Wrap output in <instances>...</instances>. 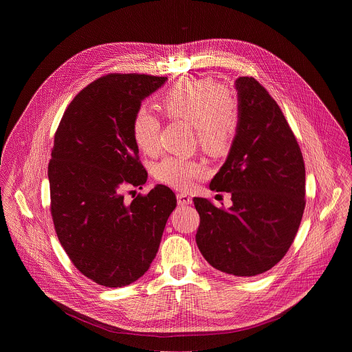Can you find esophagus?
<instances>
[{"label":"esophagus","instance_id":"esophagus-1","mask_svg":"<svg viewBox=\"0 0 352 352\" xmlns=\"http://www.w3.org/2000/svg\"><path fill=\"white\" fill-rule=\"evenodd\" d=\"M177 200H178V205H181V206L192 204V197L189 195H186V193H178L177 195Z\"/></svg>","mask_w":352,"mask_h":352}]
</instances>
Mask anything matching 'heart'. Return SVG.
I'll return each instance as SVG.
<instances>
[{
    "instance_id": "heart-1",
    "label": "heart",
    "mask_w": 352,
    "mask_h": 352,
    "mask_svg": "<svg viewBox=\"0 0 352 352\" xmlns=\"http://www.w3.org/2000/svg\"><path fill=\"white\" fill-rule=\"evenodd\" d=\"M164 116L192 125L196 142L212 157L226 156L234 143L239 111L235 94L210 78H184L167 87L159 102ZM160 118L147 107H139L132 120V136L146 155L160 148ZM206 167L196 160L167 156L153 167L155 178L171 188L186 190L205 178Z\"/></svg>"
}]
</instances>
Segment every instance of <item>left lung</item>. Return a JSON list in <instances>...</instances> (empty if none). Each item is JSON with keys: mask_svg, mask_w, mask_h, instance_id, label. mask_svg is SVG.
Here are the masks:
<instances>
[{"mask_svg": "<svg viewBox=\"0 0 352 352\" xmlns=\"http://www.w3.org/2000/svg\"><path fill=\"white\" fill-rule=\"evenodd\" d=\"M239 125L230 155L210 182L230 192L232 206L193 197L200 223L196 243L219 272L252 277L288 252L305 209V163L281 109L252 76H241Z\"/></svg>", "mask_w": 352, "mask_h": 352, "instance_id": "1", "label": "left lung"}]
</instances>
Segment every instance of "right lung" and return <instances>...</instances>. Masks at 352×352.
<instances>
[{
  "mask_svg": "<svg viewBox=\"0 0 352 352\" xmlns=\"http://www.w3.org/2000/svg\"><path fill=\"white\" fill-rule=\"evenodd\" d=\"M166 76L109 74L82 89L67 107L48 163L50 210L57 236L75 267L104 287H125L153 262L175 193L157 185L131 204L126 185L140 186L132 120L142 100Z\"/></svg>",
  "mask_w": 352,
  "mask_h": 352,
  "instance_id": "obj_1",
  "label": "right lung"
}]
</instances>
